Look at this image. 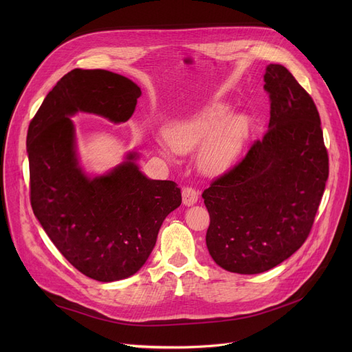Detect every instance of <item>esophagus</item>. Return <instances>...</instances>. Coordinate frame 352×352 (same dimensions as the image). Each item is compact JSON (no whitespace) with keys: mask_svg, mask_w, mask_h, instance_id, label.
<instances>
[{"mask_svg":"<svg viewBox=\"0 0 352 352\" xmlns=\"http://www.w3.org/2000/svg\"><path fill=\"white\" fill-rule=\"evenodd\" d=\"M198 201V191L192 187H184L182 188V202L186 206H192Z\"/></svg>","mask_w":352,"mask_h":352,"instance_id":"obj_1","label":"esophagus"}]
</instances>
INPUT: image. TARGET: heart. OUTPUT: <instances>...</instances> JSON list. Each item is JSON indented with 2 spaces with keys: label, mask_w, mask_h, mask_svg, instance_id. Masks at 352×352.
I'll return each mask as SVG.
<instances>
[{
  "label": "heart",
  "mask_w": 352,
  "mask_h": 352,
  "mask_svg": "<svg viewBox=\"0 0 352 352\" xmlns=\"http://www.w3.org/2000/svg\"><path fill=\"white\" fill-rule=\"evenodd\" d=\"M226 104H212L199 114L171 124L165 129L168 145H161V153L171 157L174 151L199 150L198 164L207 174L227 171L241 153L248 135V120L243 116H228Z\"/></svg>",
  "instance_id": "obj_1"
}]
</instances>
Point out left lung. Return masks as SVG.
<instances>
[{"label":"left lung","mask_w":352,"mask_h":352,"mask_svg":"<svg viewBox=\"0 0 352 352\" xmlns=\"http://www.w3.org/2000/svg\"><path fill=\"white\" fill-rule=\"evenodd\" d=\"M268 131L202 192L210 212L207 248L230 272L260 274L308 238L328 179L318 109L280 64L265 68Z\"/></svg>","instance_id":"left-lung-1"}]
</instances>
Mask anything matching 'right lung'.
<instances>
[{"label": "right lung", "mask_w": 352, "mask_h": 352, "mask_svg": "<svg viewBox=\"0 0 352 352\" xmlns=\"http://www.w3.org/2000/svg\"><path fill=\"white\" fill-rule=\"evenodd\" d=\"M140 96L120 74L76 68L48 92L28 126L34 215L67 261L101 283L128 278L145 264L165 217L181 206V190L174 181L146 178L135 153L89 178L77 161L69 117L82 111L124 122Z\"/></svg>", "instance_id": "1"}]
</instances>
